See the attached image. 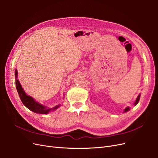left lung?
I'll list each match as a JSON object with an SVG mask.
<instances>
[{"mask_svg":"<svg viewBox=\"0 0 158 158\" xmlns=\"http://www.w3.org/2000/svg\"><path fill=\"white\" fill-rule=\"evenodd\" d=\"M139 98H140V95H139V96L138 97V98H137L135 102H134V105H135L138 103V102H139ZM128 110H129V108L127 107V108H126L125 109V111H124V112H127V111H128Z\"/></svg>","mask_w":158,"mask_h":158,"instance_id":"8db88e82","label":"left lung"}]
</instances>
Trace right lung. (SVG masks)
Masks as SVG:
<instances>
[{
	"mask_svg": "<svg viewBox=\"0 0 158 158\" xmlns=\"http://www.w3.org/2000/svg\"><path fill=\"white\" fill-rule=\"evenodd\" d=\"M15 85H16V88H17V90L19 93V97L20 100L22 101L23 103L25 106H26L28 108H29L30 110L33 111V112L38 113V114H46L48 113L50 110L51 108L48 109L46 106H44L42 105L39 104V102H37L35 101L29 95H27L23 89L21 85H20L19 80L17 79V70H15ZM59 106H55L53 110L56 109L59 107Z\"/></svg>",
	"mask_w": 158,
	"mask_h": 158,
	"instance_id": "right-lung-1",
	"label": "right lung"
}]
</instances>
